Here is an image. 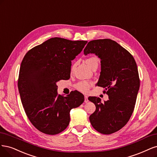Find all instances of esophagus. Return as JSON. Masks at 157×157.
<instances>
[{
  "label": "esophagus",
  "mask_w": 157,
  "mask_h": 157,
  "mask_svg": "<svg viewBox=\"0 0 157 157\" xmlns=\"http://www.w3.org/2000/svg\"><path fill=\"white\" fill-rule=\"evenodd\" d=\"M84 98H85V100H84V102H89V99H88V97H87V96L85 95Z\"/></svg>",
  "instance_id": "obj_1"
}]
</instances>
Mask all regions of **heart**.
I'll return each mask as SVG.
<instances>
[{
	"mask_svg": "<svg viewBox=\"0 0 157 157\" xmlns=\"http://www.w3.org/2000/svg\"><path fill=\"white\" fill-rule=\"evenodd\" d=\"M99 59L96 57H90L87 60H86V63L87 65L91 68L95 64H98ZM73 69V67H72V70ZM75 88L79 90L80 92H82L83 93H87L89 91V89L91 87V83H90L87 81H82V82H78L75 85Z\"/></svg>",
	"mask_w": 157,
	"mask_h": 157,
	"instance_id": "obj_1",
	"label": "heart"
}]
</instances>
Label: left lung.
<instances>
[{"label": "left lung", "instance_id": "8db88e82", "mask_svg": "<svg viewBox=\"0 0 157 157\" xmlns=\"http://www.w3.org/2000/svg\"><path fill=\"white\" fill-rule=\"evenodd\" d=\"M89 53L101 59L97 85L109 96L104 103L98 97H89L96 106L89 120L98 132L110 134L122 128L133 113L140 84L137 64L127 50L110 39L90 41L84 49L85 55Z\"/></svg>", "mask_w": 157, "mask_h": 157}]
</instances>
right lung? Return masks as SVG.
I'll return each instance as SVG.
<instances>
[{"label":"right lung","instance_id":"1","mask_svg":"<svg viewBox=\"0 0 157 157\" xmlns=\"http://www.w3.org/2000/svg\"><path fill=\"white\" fill-rule=\"evenodd\" d=\"M87 43L52 38L25 55L19 69V92L29 121L42 133L63 132L69 124L70 110L84 102V96L78 90L67 97L58 95L57 83L70 78L71 60Z\"/></svg>","mask_w":157,"mask_h":157}]
</instances>
